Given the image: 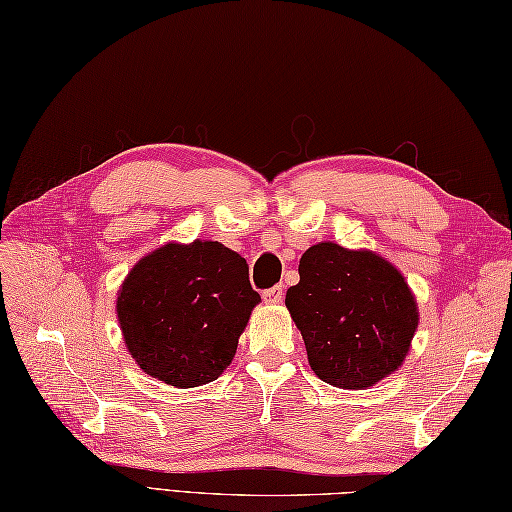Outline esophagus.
<instances>
[{
	"label": "esophagus",
	"mask_w": 512,
	"mask_h": 512,
	"mask_svg": "<svg viewBox=\"0 0 512 512\" xmlns=\"http://www.w3.org/2000/svg\"><path fill=\"white\" fill-rule=\"evenodd\" d=\"M264 301L268 303V305H277V303H281L283 301V288L281 285H275V288H270V290H264Z\"/></svg>",
	"instance_id": "obj_1"
}]
</instances>
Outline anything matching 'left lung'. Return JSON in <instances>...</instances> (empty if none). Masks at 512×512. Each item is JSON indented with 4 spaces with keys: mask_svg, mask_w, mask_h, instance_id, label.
<instances>
[{
    "mask_svg": "<svg viewBox=\"0 0 512 512\" xmlns=\"http://www.w3.org/2000/svg\"><path fill=\"white\" fill-rule=\"evenodd\" d=\"M299 277L285 305L323 382L362 390L397 371L419 327V310L390 261L320 242L303 253Z\"/></svg>",
    "mask_w": 512,
    "mask_h": 512,
    "instance_id": "8db88e82",
    "label": "left lung"
}]
</instances>
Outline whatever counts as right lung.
Returning <instances> with one entry per match:
<instances>
[{
	"mask_svg": "<svg viewBox=\"0 0 512 512\" xmlns=\"http://www.w3.org/2000/svg\"><path fill=\"white\" fill-rule=\"evenodd\" d=\"M259 294L242 255L220 242H170L139 259L117 294L128 353L154 379L194 388L218 379Z\"/></svg>",
	"mask_w": 512,
	"mask_h": 512,
	"instance_id": "obj_1",
	"label": "right lung"
}]
</instances>
